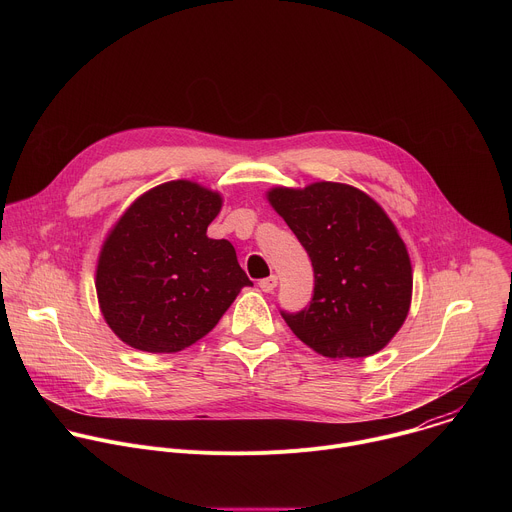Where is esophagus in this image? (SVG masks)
<instances>
[{"label": "esophagus", "mask_w": 512, "mask_h": 512, "mask_svg": "<svg viewBox=\"0 0 512 512\" xmlns=\"http://www.w3.org/2000/svg\"><path fill=\"white\" fill-rule=\"evenodd\" d=\"M259 287L265 291V294H269V291H273L277 287V275H269V277L261 279Z\"/></svg>", "instance_id": "obj_1"}]
</instances>
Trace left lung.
Here are the masks:
<instances>
[{
  "mask_svg": "<svg viewBox=\"0 0 512 512\" xmlns=\"http://www.w3.org/2000/svg\"><path fill=\"white\" fill-rule=\"evenodd\" d=\"M269 204L294 231L314 267L308 308L283 320L328 358H364L385 348L411 304V261L387 212L338 182L273 188Z\"/></svg>",
  "mask_w": 512,
  "mask_h": 512,
  "instance_id": "left-lung-1",
  "label": "left lung"
}]
</instances>
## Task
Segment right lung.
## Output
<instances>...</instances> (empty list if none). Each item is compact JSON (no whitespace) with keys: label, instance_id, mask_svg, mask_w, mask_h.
Wrapping results in <instances>:
<instances>
[{"label":"right lung","instance_id":"obj_1","mask_svg":"<svg viewBox=\"0 0 512 512\" xmlns=\"http://www.w3.org/2000/svg\"><path fill=\"white\" fill-rule=\"evenodd\" d=\"M223 196L190 180L141 194L109 231L97 298L109 328L143 352H178L206 336L245 285L227 239H208Z\"/></svg>","mask_w":512,"mask_h":512}]
</instances>
